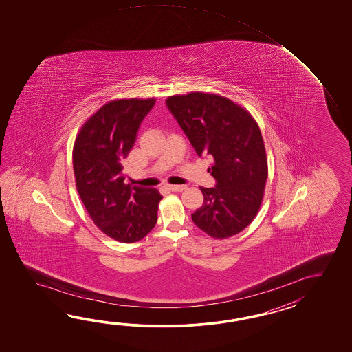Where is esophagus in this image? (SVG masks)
<instances>
[{
	"mask_svg": "<svg viewBox=\"0 0 352 352\" xmlns=\"http://www.w3.org/2000/svg\"><path fill=\"white\" fill-rule=\"evenodd\" d=\"M167 187H168V190L175 191V192H181V191L186 190L185 185H167Z\"/></svg>",
	"mask_w": 352,
	"mask_h": 352,
	"instance_id": "1",
	"label": "esophagus"
}]
</instances>
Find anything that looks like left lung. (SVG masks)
I'll use <instances>...</instances> for the list:
<instances>
[{"label": "left lung", "mask_w": 352, "mask_h": 352, "mask_svg": "<svg viewBox=\"0 0 352 352\" xmlns=\"http://www.w3.org/2000/svg\"><path fill=\"white\" fill-rule=\"evenodd\" d=\"M166 105L199 157L210 155L214 187H200L201 208L191 215L202 232L225 239L243 232L262 205L268 162L262 133L250 113L228 98L188 93Z\"/></svg>", "instance_id": "left-lung-1"}]
</instances>
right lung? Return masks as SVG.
<instances>
[{
	"instance_id": "obj_1",
	"label": "right lung",
	"mask_w": 352,
	"mask_h": 352,
	"mask_svg": "<svg viewBox=\"0 0 352 352\" xmlns=\"http://www.w3.org/2000/svg\"><path fill=\"white\" fill-rule=\"evenodd\" d=\"M155 103V98L109 102L84 123L75 140L76 190L94 224L120 243L142 239L157 223L161 194L126 185L122 173V162Z\"/></svg>"
}]
</instances>
